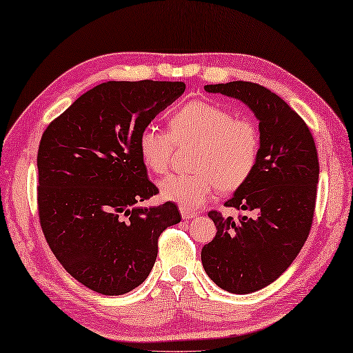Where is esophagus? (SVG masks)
<instances>
[{"mask_svg": "<svg viewBox=\"0 0 353 353\" xmlns=\"http://www.w3.org/2000/svg\"><path fill=\"white\" fill-rule=\"evenodd\" d=\"M179 212H181V216H183V219H192V218H195V216H198V213L196 212H192V210H189V208H185V207H181L179 208Z\"/></svg>", "mask_w": 353, "mask_h": 353, "instance_id": "obj_1", "label": "esophagus"}]
</instances>
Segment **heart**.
<instances>
[{
    "instance_id": "b5f03b06",
    "label": "heart",
    "mask_w": 353,
    "mask_h": 353,
    "mask_svg": "<svg viewBox=\"0 0 353 353\" xmlns=\"http://www.w3.org/2000/svg\"><path fill=\"white\" fill-rule=\"evenodd\" d=\"M179 148L195 146L190 155V175H175L161 181V195L185 208L207 203L214 189L239 190L253 175L262 149V135L250 117H236L224 106L192 100L172 114L169 132L145 128L139 135V150L146 169L168 174Z\"/></svg>"
}]
</instances>
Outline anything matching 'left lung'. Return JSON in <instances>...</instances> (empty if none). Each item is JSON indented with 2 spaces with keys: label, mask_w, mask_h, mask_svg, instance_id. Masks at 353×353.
<instances>
[{
  "label": "left lung",
  "mask_w": 353,
  "mask_h": 353,
  "mask_svg": "<svg viewBox=\"0 0 353 353\" xmlns=\"http://www.w3.org/2000/svg\"><path fill=\"white\" fill-rule=\"evenodd\" d=\"M250 106L259 119L262 149L253 175L224 205L237 219L208 212L218 232L201 251L214 283L233 294L262 290L286 271L311 232L319 183V155L305 120L265 86L253 82L205 85Z\"/></svg>",
  "instance_id": "obj_1"
}]
</instances>
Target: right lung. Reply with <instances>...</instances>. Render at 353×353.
Wrapping results in <instances>:
<instances>
[{
    "instance_id": "obj_1",
    "label": "right lung",
    "mask_w": 353,
    "mask_h": 353,
    "mask_svg": "<svg viewBox=\"0 0 353 353\" xmlns=\"http://www.w3.org/2000/svg\"><path fill=\"white\" fill-rule=\"evenodd\" d=\"M184 82H105L86 91L47 126L38 149V213L48 247L77 282L121 296L145 282L158 237L181 221L158 195L139 135L174 103Z\"/></svg>"
}]
</instances>
